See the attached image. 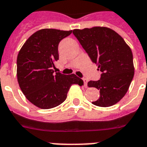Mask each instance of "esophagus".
Masks as SVG:
<instances>
[{
  "instance_id": "1",
  "label": "esophagus",
  "mask_w": 147,
  "mask_h": 147,
  "mask_svg": "<svg viewBox=\"0 0 147 147\" xmlns=\"http://www.w3.org/2000/svg\"><path fill=\"white\" fill-rule=\"evenodd\" d=\"M82 80H83V82H84V86H85V87H87L88 80L86 79V78H83Z\"/></svg>"
}]
</instances>
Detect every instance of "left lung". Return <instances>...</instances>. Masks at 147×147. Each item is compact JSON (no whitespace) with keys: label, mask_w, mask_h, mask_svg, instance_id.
I'll list each match as a JSON object with an SVG mask.
<instances>
[{"label":"left lung","mask_w":147,"mask_h":147,"mask_svg":"<svg viewBox=\"0 0 147 147\" xmlns=\"http://www.w3.org/2000/svg\"><path fill=\"white\" fill-rule=\"evenodd\" d=\"M73 34L102 72L100 79L88 82V87L100 91V98L92 104L106 107L119 102L134 76L130 47L118 33L105 26L75 29Z\"/></svg>","instance_id":"8db88e82"}]
</instances>
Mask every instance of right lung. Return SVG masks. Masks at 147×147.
I'll use <instances>...</instances> for the list:
<instances>
[{"mask_svg": "<svg viewBox=\"0 0 147 147\" xmlns=\"http://www.w3.org/2000/svg\"><path fill=\"white\" fill-rule=\"evenodd\" d=\"M72 30L42 29L31 35L19 51L17 76L19 86L26 99L41 109H50L61 105L74 84L83 85L75 75L55 72L59 59L58 47Z\"/></svg>", "mask_w": 147, "mask_h": 147, "instance_id": "right-lung-1", "label": "right lung"}]
</instances>
